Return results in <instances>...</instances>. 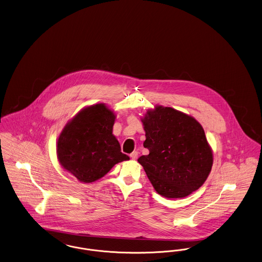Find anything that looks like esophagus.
I'll return each mask as SVG.
<instances>
[{"mask_svg":"<svg viewBox=\"0 0 262 262\" xmlns=\"http://www.w3.org/2000/svg\"><path fill=\"white\" fill-rule=\"evenodd\" d=\"M130 158H131L132 160H137V158H138V152H137V151H133L132 154H130Z\"/></svg>","mask_w":262,"mask_h":262,"instance_id":"obj_1","label":"esophagus"}]
</instances>
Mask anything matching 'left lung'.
<instances>
[{
	"label": "left lung",
	"instance_id": "left-lung-1",
	"mask_svg": "<svg viewBox=\"0 0 262 262\" xmlns=\"http://www.w3.org/2000/svg\"><path fill=\"white\" fill-rule=\"evenodd\" d=\"M149 151L138 162L160 195L181 199L196 191L213 164L212 148L203 126L193 116L156 105L142 117Z\"/></svg>",
	"mask_w": 262,
	"mask_h": 262
}]
</instances>
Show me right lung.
<instances>
[{"label":"right lung","instance_id":"1","mask_svg":"<svg viewBox=\"0 0 262 262\" xmlns=\"http://www.w3.org/2000/svg\"><path fill=\"white\" fill-rule=\"evenodd\" d=\"M116 115L105 103L82 108L57 138V160L80 182L101 179L118 162L129 160L113 134Z\"/></svg>","mask_w":262,"mask_h":262}]
</instances>
